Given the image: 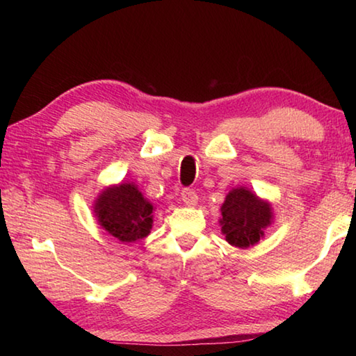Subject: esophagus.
<instances>
[{"mask_svg":"<svg viewBox=\"0 0 356 356\" xmlns=\"http://www.w3.org/2000/svg\"><path fill=\"white\" fill-rule=\"evenodd\" d=\"M180 200L184 201L185 206H196L197 204V195L195 190L191 188H184L182 195H180Z\"/></svg>","mask_w":356,"mask_h":356,"instance_id":"esophagus-1","label":"esophagus"}]
</instances>
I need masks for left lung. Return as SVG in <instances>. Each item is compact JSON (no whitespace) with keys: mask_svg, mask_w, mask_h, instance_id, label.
Wrapping results in <instances>:
<instances>
[{"mask_svg":"<svg viewBox=\"0 0 356 356\" xmlns=\"http://www.w3.org/2000/svg\"><path fill=\"white\" fill-rule=\"evenodd\" d=\"M272 221L273 209L270 202L243 186L229 191L221 206V232L225 234L227 243L238 248L256 245Z\"/></svg>","mask_w":356,"mask_h":356,"instance_id":"obj_1","label":"left lung"}]
</instances>
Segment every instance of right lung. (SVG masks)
Returning <instances> with one entry per match:
<instances>
[{
	"instance_id": "obj_1",
	"label": "right lung",
	"mask_w": 356,
	"mask_h": 356,
	"mask_svg": "<svg viewBox=\"0 0 356 356\" xmlns=\"http://www.w3.org/2000/svg\"><path fill=\"white\" fill-rule=\"evenodd\" d=\"M94 213L106 232L125 243L147 237L154 222V206L129 182L102 191L94 202Z\"/></svg>"
}]
</instances>
